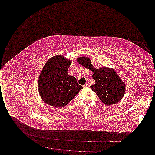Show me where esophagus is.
Listing matches in <instances>:
<instances>
[{
	"label": "esophagus",
	"instance_id": "1",
	"mask_svg": "<svg viewBox=\"0 0 155 155\" xmlns=\"http://www.w3.org/2000/svg\"><path fill=\"white\" fill-rule=\"evenodd\" d=\"M83 87H84V88H88V87H89V84H86L84 85Z\"/></svg>",
	"mask_w": 155,
	"mask_h": 155
}]
</instances>
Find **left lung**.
Returning a JSON list of instances; mask_svg holds the SVG:
<instances>
[{"label":"left lung","mask_w":155,"mask_h":155,"mask_svg":"<svg viewBox=\"0 0 155 155\" xmlns=\"http://www.w3.org/2000/svg\"><path fill=\"white\" fill-rule=\"evenodd\" d=\"M77 61L93 72L92 78L95 84L91 85V88L105 105L117 103L123 98L125 94V85L113 69L106 67L95 68L88 57H80Z\"/></svg>","instance_id":"left-lung-1"}]
</instances>
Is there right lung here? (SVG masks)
<instances>
[{
	"mask_svg": "<svg viewBox=\"0 0 155 155\" xmlns=\"http://www.w3.org/2000/svg\"><path fill=\"white\" fill-rule=\"evenodd\" d=\"M71 63V60L58 55L45 64L39 75L38 90L41 98L48 104L63 107L83 89L74 77L67 74Z\"/></svg>",
	"mask_w": 155,
	"mask_h": 155,
	"instance_id": "right-lung-1",
	"label": "right lung"
}]
</instances>
